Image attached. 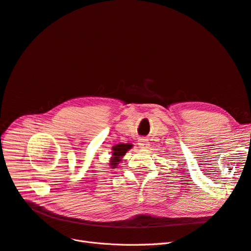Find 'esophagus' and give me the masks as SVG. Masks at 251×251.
<instances>
[{
	"mask_svg": "<svg viewBox=\"0 0 251 251\" xmlns=\"http://www.w3.org/2000/svg\"><path fill=\"white\" fill-rule=\"evenodd\" d=\"M138 146L140 149H148L150 147V142L147 138L141 137L138 139Z\"/></svg>",
	"mask_w": 251,
	"mask_h": 251,
	"instance_id": "esophagus-1",
	"label": "esophagus"
}]
</instances>
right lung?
<instances>
[{
	"label": "right lung",
	"instance_id": "1",
	"mask_svg": "<svg viewBox=\"0 0 251 251\" xmlns=\"http://www.w3.org/2000/svg\"><path fill=\"white\" fill-rule=\"evenodd\" d=\"M133 148L131 143H118L112 148V157L110 158V165L112 169H116V166L119 162L123 160V158L127 151H130Z\"/></svg>",
	"mask_w": 251,
	"mask_h": 251
}]
</instances>
